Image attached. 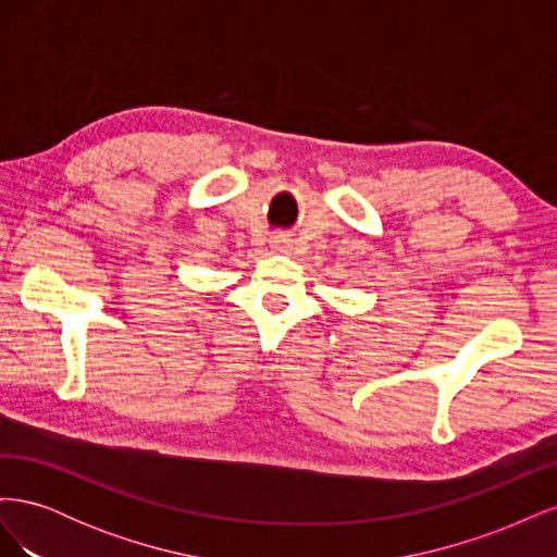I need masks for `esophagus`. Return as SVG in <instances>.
Masks as SVG:
<instances>
[{"instance_id":"esophagus-1","label":"esophagus","mask_w":557,"mask_h":557,"mask_svg":"<svg viewBox=\"0 0 557 557\" xmlns=\"http://www.w3.org/2000/svg\"><path fill=\"white\" fill-rule=\"evenodd\" d=\"M269 246H272L274 252H288L290 250V239H285L283 234H274L272 242H269Z\"/></svg>"}]
</instances>
